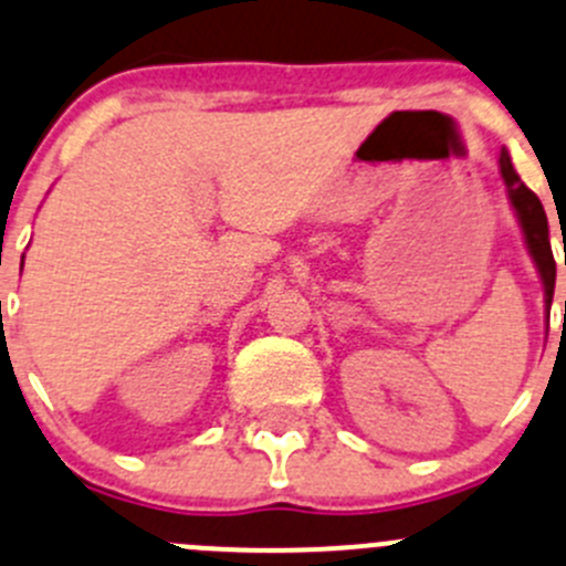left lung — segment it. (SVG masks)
<instances>
[{"label": "left lung", "mask_w": 566, "mask_h": 566, "mask_svg": "<svg viewBox=\"0 0 566 566\" xmlns=\"http://www.w3.org/2000/svg\"><path fill=\"white\" fill-rule=\"evenodd\" d=\"M501 177L506 182L509 201H512L514 212H517V221L523 227L525 245H528L531 260L536 262V271H539L542 284H545V306L553 304V287H556V260H553L551 249V229H547V216L542 201L536 199L534 190H528L523 185V179L517 177L512 166V157L509 151H501Z\"/></svg>", "instance_id": "left-lung-1"}]
</instances>
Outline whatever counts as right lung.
<instances>
[{
    "mask_svg": "<svg viewBox=\"0 0 566 566\" xmlns=\"http://www.w3.org/2000/svg\"><path fill=\"white\" fill-rule=\"evenodd\" d=\"M21 265H24V262H21Z\"/></svg>",
    "mask_w": 566,
    "mask_h": 566,
    "instance_id": "1",
    "label": "right lung"
}]
</instances>
